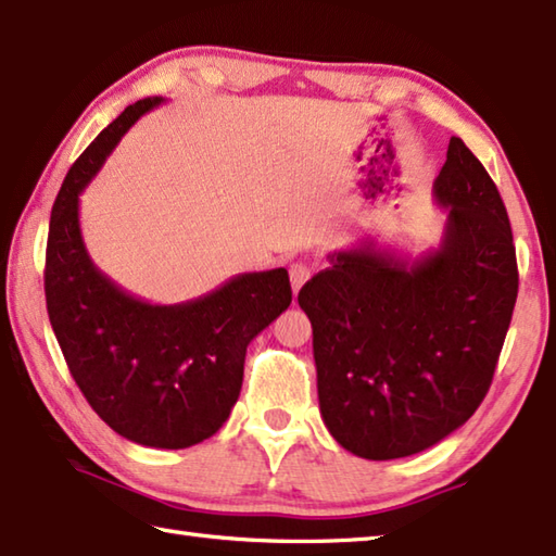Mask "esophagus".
<instances>
[{
  "label": "esophagus",
  "instance_id": "esophagus-1",
  "mask_svg": "<svg viewBox=\"0 0 556 556\" xmlns=\"http://www.w3.org/2000/svg\"><path fill=\"white\" fill-rule=\"evenodd\" d=\"M289 279H291V289H294V294H299V289L312 279V267L304 265V262H296V265L289 267Z\"/></svg>",
  "mask_w": 556,
  "mask_h": 556
}]
</instances>
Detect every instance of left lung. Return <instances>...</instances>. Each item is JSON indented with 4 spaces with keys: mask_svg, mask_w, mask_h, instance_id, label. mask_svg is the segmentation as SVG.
Returning a JSON list of instances; mask_svg holds the SVG:
<instances>
[{
    "mask_svg": "<svg viewBox=\"0 0 556 556\" xmlns=\"http://www.w3.org/2000/svg\"><path fill=\"white\" fill-rule=\"evenodd\" d=\"M444 238L417 260L372 240L331 255L299 291L314 328L318 407L345 451L390 460L439 444L493 382L517 299L501 193L451 137L434 181Z\"/></svg>",
    "mask_w": 556,
    "mask_h": 556,
    "instance_id": "left-lung-1",
    "label": "left lung"
}]
</instances>
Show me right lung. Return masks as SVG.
Instances as JSON below:
<instances>
[{
    "label": "right lung",
    "mask_w": 556,
    "mask_h": 556,
    "mask_svg": "<svg viewBox=\"0 0 556 556\" xmlns=\"http://www.w3.org/2000/svg\"><path fill=\"white\" fill-rule=\"evenodd\" d=\"M164 98L129 105L100 131L53 203L46 308L75 384L110 429L135 444L188 448L213 437L240 397L252 338L287 312L285 267L248 271L184 304H149L92 265L80 235V193L127 129Z\"/></svg>",
    "instance_id": "obj_1"
}]
</instances>
